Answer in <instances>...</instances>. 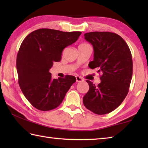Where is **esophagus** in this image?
<instances>
[{
	"instance_id": "1",
	"label": "esophagus",
	"mask_w": 148,
	"mask_h": 148,
	"mask_svg": "<svg viewBox=\"0 0 148 148\" xmlns=\"http://www.w3.org/2000/svg\"><path fill=\"white\" fill-rule=\"evenodd\" d=\"M76 81H77V82H81V81H84V79H83V78L81 77H80V76H76Z\"/></svg>"
}]
</instances>
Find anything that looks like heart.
Segmentation results:
<instances>
[{
	"label": "heart",
	"instance_id": "b5f03b06",
	"mask_svg": "<svg viewBox=\"0 0 148 148\" xmlns=\"http://www.w3.org/2000/svg\"><path fill=\"white\" fill-rule=\"evenodd\" d=\"M87 45V44H86V43H82V44H81L80 45ZM79 45V46H80Z\"/></svg>",
	"mask_w": 148,
	"mask_h": 148
}]
</instances>
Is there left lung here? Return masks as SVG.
<instances>
[{
	"label": "left lung",
	"instance_id": "8db88e82",
	"mask_svg": "<svg viewBox=\"0 0 148 148\" xmlns=\"http://www.w3.org/2000/svg\"><path fill=\"white\" fill-rule=\"evenodd\" d=\"M84 36L94 49V58L89 67L98 68L102 75L97 86L86 81L89 90L83 97V103L95 114H108L121 104L128 93L133 72L130 50L123 39L115 33L93 32Z\"/></svg>",
	"mask_w": 148,
	"mask_h": 148
}]
</instances>
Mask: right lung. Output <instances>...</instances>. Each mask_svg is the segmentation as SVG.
Segmentation results:
<instances>
[{
    "instance_id": "obj_1",
    "label": "right lung",
    "mask_w": 148,
    "mask_h": 148,
    "mask_svg": "<svg viewBox=\"0 0 148 148\" xmlns=\"http://www.w3.org/2000/svg\"><path fill=\"white\" fill-rule=\"evenodd\" d=\"M81 34V32L40 29L23 40L16 58L18 83L35 108L43 111L56 108L76 82V77L70 75L53 79L49 71L53 62L61 60L65 47L76 42Z\"/></svg>"
}]
</instances>
